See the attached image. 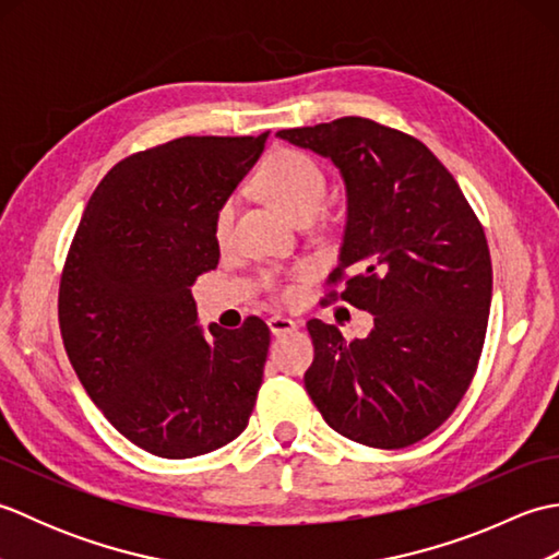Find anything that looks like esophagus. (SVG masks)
<instances>
[{
    "mask_svg": "<svg viewBox=\"0 0 559 559\" xmlns=\"http://www.w3.org/2000/svg\"><path fill=\"white\" fill-rule=\"evenodd\" d=\"M269 329H271L273 336H286V334H290V331L298 329V322H293V319H288V317L276 314V317L269 319Z\"/></svg>",
    "mask_w": 559,
    "mask_h": 559,
    "instance_id": "obj_1",
    "label": "esophagus"
}]
</instances>
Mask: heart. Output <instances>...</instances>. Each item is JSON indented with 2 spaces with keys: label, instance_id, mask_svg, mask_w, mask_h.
Here are the masks:
<instances>
[{
  "label": "heart",
  "instance_id": "obj_1",
  "mask_svg": "<svg viewBox=\"0 0 559 559\" xmlns=\"http://www.w3.org/2000/svg\"><path fill=\"white\" fill-rule=\"evenodd\" d=\"M257 189L273 206H278L293 221L314 218L326 197V175L319 165L300 151L283 148L266 158L257 173ZM235 199L223 201V206L213 221V235L218 245H228L233 237ZM293 288L283 286V295Z\"/></svg>",
  "mask_w": 559,
  "mask_h": 559
}]
</instances>
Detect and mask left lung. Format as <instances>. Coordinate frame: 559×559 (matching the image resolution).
Segmentation results:
<instances>
[{
  "instance_id": "obj_1",
  "label": "left lung",
  "mask_w": 559,
  "mask_h": 559,
  "mask_svg": "<svg viewBox=\"0 0 559 559\" xmlns=\"http://www.w3.org/2000/svg\"><path fill=\"white\" fill-rule=\"evenodd\" d=\"M329 158L348 197L341 300L374 317L367 338L307 322L314 362L305 389L343 437L403 449L456 411L483 353L492 264L483 225L423 141L365 117L281 129ZM338 298V293H329Z\"/></svg>"
}]
</instances>
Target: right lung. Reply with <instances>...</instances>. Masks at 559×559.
Masks as SVG:
<instances>
[{
	"label": "right lung",
	"mask_w": 559,
	"mask_h": 559,
	"mask_svg": "<svg viewBox=\"0 0 559 559\" xmlns=\"http://www.w3.org/2000/svg\"><path fill=\"white\" fill-rule=\"evenodd\" d=\"M259 136H182L103 177L59 281L79 382L117 432L163 459L240 435L264 377L269 326L197 324L194 281L218 266L213 221L264 151Z\"/></svg>",
	"instance_id": "obj_1"
}]
</instances>
